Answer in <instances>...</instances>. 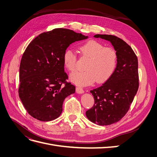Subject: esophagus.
Returning <instances> with one entry per match:
<instances>
[{
  "mask_svg": "<svg viewBox=\"0 0 157 157\" xmlns=\"http://www.w3.org/2000/svg\"><path fill=\"white\" fill-rule=\"evenodd\" d=\"M76 92H77L78 94H83L84 92L82 88L78 87V86L77 87V88H76Z\"/></svg>",
  "mask_w": 157,
  "mask_h": 157,
  "instance_id": "1",
  "label": "esophagus"
}]
</instances>
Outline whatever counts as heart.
<instances>
[{
    "label": "heart",
    "mask_w": 157,
    "mask_h": 157,
    "mask_svg": "<svg viewBox=\"0 0 157 157\" xmlns=\"http://www.w3.org/2000/svg\"><path fill=\"white\" fill-rule=\"evenodd\" d=\"M82 56L89 60L85 65L86 71L75 72L70 75L71 82L80 86H86L95 81L103 83L110 78L116 69L118 54L115 49L105 47L97 40H90L80 47ZM77 56L72 49H67L63 55L64 66L73 72L76 69Z\"/></svg>",
    "instance_id": "obj_1"
}]
</instances>
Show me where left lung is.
I'll list each match as a JSON object with an SVG mask.
<instances>
[{
	"label": "left lung",
	"mask_w": 157,
	"mask_h": 157,
	"mask_svg": "<svg viewBox=\"0 0 157 157\" xmlns=\"http://www.w3.org/2000/svg\"><path fill=\"white\" fill-rule=\"evenodd\" d=\"M111 42L118 54L115 72L101 86L90 90L94 105L86 112V117L98 125L106 126L119 121L128 112L139 86L138 61L131 47L111 35H96Z\"/></svg>",
	"instance_id": "left-lung-1"
}]
</instances>
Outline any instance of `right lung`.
Masks as SVG:
<instances>
[{"mask_svg":"<svg viewBox=\"0 0 157 157\" xmlns=\"http://www.w3.org/2000/svg\"><path fill=\"white\" fill-rule=\"evenodd\" d=\"M88 38L59 28L41 33L28 45L20 66L19 96L31 116L40 121L60 116L65 99L75 92L74 85L65 82L63 53L71 44Z\"/></svg>","mask_w":157,"mask_h":157,"instance_id":"1","label":"right lung"}]
</instances>
